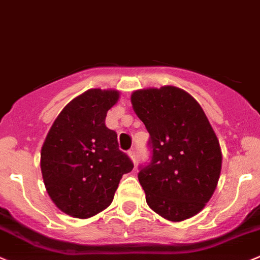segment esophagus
Segmentation results:
<instances>
[{"instance_id":"esophagus-1","label":"esophagus","mask_w":260,"mask_h":260,"mask_svg":"<svg viewBox=\"0 0 260 260\" xmlns=\"http://www.w3.org/2000/svg\"><path fill=\"white\" fill-rule=\"evenodd\" d=\"M129 156H131V158H132V161L133 162H137V152H136V150L135 148H131L129 150Z\"/></svg>"}]
</instances>
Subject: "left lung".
<instances>
[{
	"label": "left lung",
	"mask_w": 260,
	"mask_h": 260,
	"mask_svg": "<svg viewBox=\"0 0 260 260\" xmlns=\"http://www.w3.org/2000/svg\"><path fill=\"white\" fill-rule=\"evenodd\" d=\"M132 105L150 133L151 160L138 180L151 210L169 221L197 215L221 173L220 143L197 100L174 86L138 90Z\"/></svg>",
	"instance_id": "1"
}]
</instances>
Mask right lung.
<instances>
[{
	"label": "right lung",
	"instance_id": "1",
	"mask_svg": "<svg viewBox=\"0 0 260 260\" xmlns=\"http://www.w3.org/2000/svg\"><path fill=\"white\" fill-rule=\"evenodd\" d=\"M118 99L115 90H87L63 108L44 141V185L54 205L72 217L89 218L105 210L123 174L133 169L115 131L105 125Z\"/></svg>",
	"mask_w": 260,
	"mask_h": 260
}]
</instances>
